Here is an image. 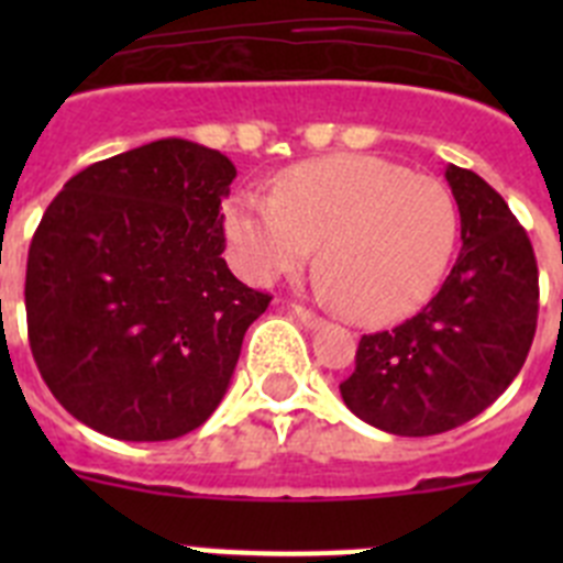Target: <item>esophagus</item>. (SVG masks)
I'll return each instance as SVG.
<instances>
[{"instance_id": "esophagus-1", "label": "esophagus", "mask_w": 563, "mask_h": 563, "mask_svg": "<svg viewBox=\"0 0 563 563\" xmlns=\"http://www.w3.org/2000/svg\"><path fill=\"white\" fill-rule=\"evenodd\" d=\"M290 312L298 318V321H301V324L307 327V330H318V327H324V318L316 316V312H310V310H307V307L292 305Z\"/></svg>"}]
</instances>
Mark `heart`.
Returning a JSON list of instances; mask_svg holds the SVG:
<instances>
[{
  "label": "heart",
  "instance_id": "b5f03b06",
  "mask_svg": "<svg viewBox=\"0 0 563 563\" xmlns=\"http://www.w3.org/2000/svg\"><path fill=\"white\" fill-rule=\"evenodd\" d=\"M456 233L449 188L372 154L292 166L271 200L239 194L225 211L231 262L247 282L273 285L321 245V290L361 324L420 310L449 271Z\"/></svg>",
  "mask_w": 563,
  "mask_h": 563
}]
</instances>
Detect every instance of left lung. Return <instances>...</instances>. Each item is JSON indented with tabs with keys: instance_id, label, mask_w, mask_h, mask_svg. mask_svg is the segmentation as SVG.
Wrapping results in <instances>:
<instances>
[{
	"instance_id": "8db88e82",
	"label": "left lung",
	"mask_w": 563,
	"mask_h": 563,
	"mask_svg": "<svg viewBox=\"0 0 563 563\" xmlns=\"http://www.w3.org/2000/svg\"><path fill=\"white\" fill-rule=\"evenodd\" d=\"M460 256L440 292L389 332L363 335L341 383L346 409L397 437L474 420L514 383L539 318V267L525 228L479 174L445 166Z\"/></svg>"
}]
</instances>
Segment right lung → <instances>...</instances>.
Returning a JSON list of instances; mask_svg holds the SVG:
<instances>
[{"label": "right lung", "mask_w": 563, "mask_h": 563, "mask_svg": "<svg viewBox=\"0 0 563 563\" xmlns=\"http://www.w3.org/2000/svg\"><path fill=\"white\" fill-rule=\"evenodd\" d=\"M233 177L217 148L163 137L87 166L44 211L24 278L30 350L89 429L174 440L225 397L271 305L222 258Z\"/></svg>", "instance_id": "1"}]
</instances>
